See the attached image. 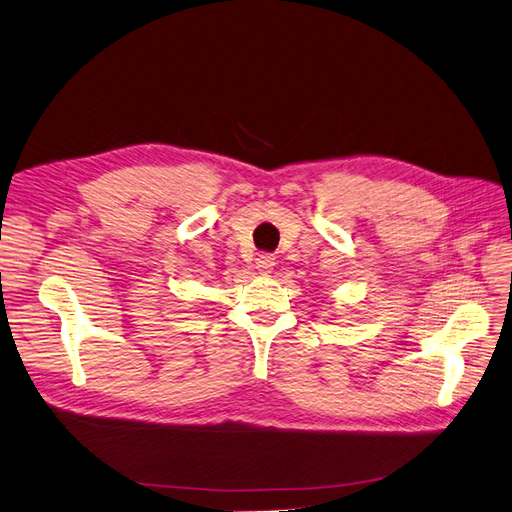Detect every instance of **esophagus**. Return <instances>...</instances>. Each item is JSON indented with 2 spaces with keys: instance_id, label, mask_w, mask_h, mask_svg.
<instances>
[{
  "instance_id": "34e87169",
  "label": "esophagus",
  "mask_w": 512,
  "mask_h": 512,
  "mask_svg": "<svg viewBox=\"0 0 512 512\" xmlns=\"http://www.w3.org/2000/svg\"><path fill=\"white\" fill-rule=\"evenodd\" d=\"M275 267V258L271 254H260L256 258V269L260 271V275H269Z\"/></svg>"
}]
</instances>
